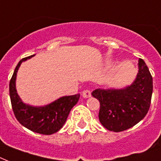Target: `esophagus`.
<instances>
[{
	"label": "esophagus",
	"mask_w": 161,
	"mask_h": 161,
	"mask_svg": "<svg viewBox=\"0 0 161 161\" xmlns=\"http://www.w3.org/2000/svg\"><path fill=\"white\" fill-rule=\"evenodd\" d=\"M82 95H83V98H89V97H91L90 90H88V89H84V90H83V92H82Z\"/></svg>",
	"instance_id": "esophagus-1"
}]
</instances>
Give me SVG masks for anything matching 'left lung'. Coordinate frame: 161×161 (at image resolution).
Returning a JSON list of instances; mask_svg holds the SVG:
<instances>
[{
	"label": "left lung",
	"instance_id": "left-lung-1",
	"mask_svg": "<svg viewBox=\"0 0 161 161\" xmlns=\"http://www.w3.org/2000/svg\"><path fill=\"white\" fill-rule=\"evenodd\" d=\"M139 72L131 85L121 89H101L92 92L98 99V119L103 127L113 132L126 130L142 120L150 109L153 78L145 61L139 59Z\"/></svg>",
	"mask_w": 161,
	"mask_h": 161
}]
</instances>
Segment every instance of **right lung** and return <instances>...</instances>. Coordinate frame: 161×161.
I'll list each match as a JSON object with an SVG mask.
<instances>
[{
    "label": "right lung",
    "instance_id": "obj_1",
    "mask_svg": "<svg viewBox=\"0 0 161 161\" xmlns=\"http://www.w3.org/2000/svg\"><path fill=\"white\" fill-rule=\"evenodd\" d=\"M33 56L22 58L15 68L9 84L11 107L16 119L24 127L42 135H53L65 124L71 109L78 103L80 94L63 96L42 107H34L24 103L16 93V73L21 63Z\"/></svg>",
    "mask_w": 161,
    "mask_h": 161
}]
</instances>
